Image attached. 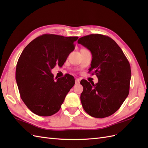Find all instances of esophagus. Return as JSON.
<instances>
[{
	"label": "esophagus",
	"instance_id": "esophagus-1",
	"mask_svg": "<svg viewBox=\"0 0 148 148\" xmlns=\"http://www.w3.org/2000/svg\"><path fill=\"white\" fill-rule=\"evenodd\" d=\"M79 79H78V78H77L75 79V84H79Z\"/></svg>",
	"mask_w": 148,
	"mask_h": 148
}]
</instances>
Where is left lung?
<instances>
[{"label":"left lung","mask_w":148,"mask_h":148,"mask_svg":"<svg viewBox=\"0 0 148 148\" xmlns=\"http://www.w3.org/2000/svg\"><path fill=\"white\" fill-rule=\"evenodd\" d=\"M78 43L92 53L89 72L96 74L98 83L91 85L86 80L80 99L84 110L95 118H104L119 109L129 93L131 79L130 65L114 40L105 35L85 36Z\"/></svg>","instance_id":"obj_1"}]
</instances>
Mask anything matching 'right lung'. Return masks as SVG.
<instances>
[{
    "instance_id": "right-lung-1",
    "label": "right lung",
    "mask_w": 148,
    "mask_h": 148,
    "mask_svg": "<svg viewBox=\"0 0 148 148\" xmlns=\"http://www.w3.org/2000/svg\"><path fill=\"white\" fill-rule=\"evenodd\" d=\"M78 38L45 34L33 40L22 52L16 81L22 101L34 114L47 117L60 110L75 79L69 74L55 81L51 69L64 64Z\"/></svg>"
}]
</instances>
